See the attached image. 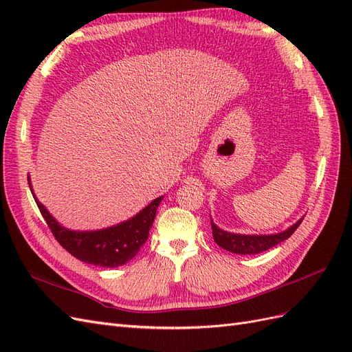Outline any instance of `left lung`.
I'll return each mask as SVG.
<instances>
[{"instance_id": "obj_1", "label": "left lung", "mask_w": 352, "mask_h": 352, "mask_svg": "<svg viewBox=\"0 0 352 352\" xmlns=\"http://www.w3.org/2000/svg\"><path fill=\"white\" fill-rule=\"evenodd\" d=\"M302 220L304 217L298 220L296 223H294L291 228H287L280 233H273V235H241V233H230L226 230H221L211 220L212 239L216 241L219 247L233 254H242V255L260 254L263 251H267L276 247L278 243L289 238L296 230V228L301 225Z\"/></svg>"}]
</instances>
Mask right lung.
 Here are the masks:
<instances>
[{
	"label": "right lung",
	"mask_w": 352,
	"mask_h": 352,
	"mask_svg": "<svg viewBox=\"0 0 352 352\" xmlns=\"http://www.w3.org/2000/svg\"><path fill=\"white\" fill-rule=\"evenodd\" d=\"M28 182L42 217L45 219L52 235L61 247L78 260L101 265V267H119L135 257L150 235L157 208L163 199V197L155 198L135 217L120 223V225L100 230L79 232L61 226L36 199L29 177Z\"/></svg>",
	"instance_id": "1"
}]
</instances>
